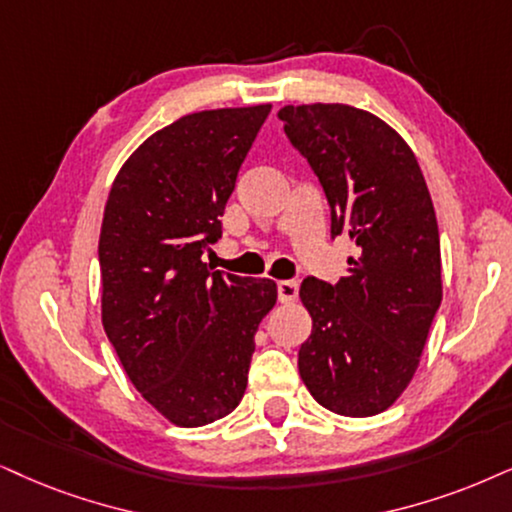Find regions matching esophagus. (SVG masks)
Listing matches in <instances>:
<instances>
[{"mask_svg": "<svg viewBox=\"0 0 512 512\" xmlns=\"http://www.w3.org/2000/svg\"><path fill=\"white\" fill-rule=\"evenodd\" d=\"M297 281H278L276 283V290H278V302L283 304H290L297 300Z\"/></svg>", "mask_w": 512, "mask_h": 512, "instance_id": "esophagus-1", "label": "esophagus"}]
</instances>
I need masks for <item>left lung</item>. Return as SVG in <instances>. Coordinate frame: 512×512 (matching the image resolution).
<instances>
[{
  "label": "left lung",
  "mask_w": 512,
  "mask_h": 512,
  "mask_svg": "<svg viewBox=\"0 0 512 512\" xmlns=\"http://www.w3.org/2000/svg\"><path fill=\"white\" fill-rule=\"evenodd\" d=\"M283 132L319 177L331 236L354 257L335 286L304 278L312 335L297 368L312 397L340 416L390 409L416 373L442 302L437 217L418 160L394 129L345 103L278 111Z\"/></svg>",
  "instance_id": "8db88e82"
}]
</instances>
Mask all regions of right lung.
I'll use <instances>...</instances> for the list:
<instances>
[{
  "mask_svg": "<svg viewBox=\"0 0 512 512\" xmlns=\"http://www.w3.org/2000/svg\"><path fill=\"white\" fill-rule=\"evenodd\" d=\"M269 111L217 108L158 129L122 165L103 210V328L141 397L181 428L236 409L257 326L276 304L269 278L203 262Z\"/></svg>",
  "mask_w": 512,
  "mask_h": 512,
  "instance_id": "1",
  "label": "right lung"
}]
</instances>
